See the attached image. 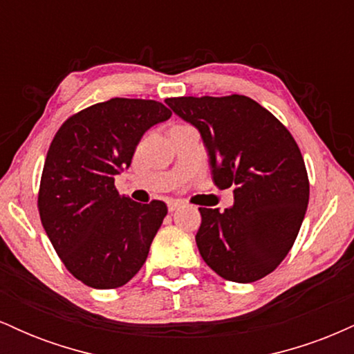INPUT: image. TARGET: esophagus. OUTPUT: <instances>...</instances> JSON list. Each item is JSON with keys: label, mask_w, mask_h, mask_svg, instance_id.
Returning <instances> with one entry per match:
<instances>
[{"label": "esophagus", "mask_w": 354, "mask_h": 354, "mask_svg": "<svg viewBox=\"0 0 354 354\" xmlns=\"http://www.w3.org/2000/svg\"><path fill=\"white\" fill-rule=\"evenodd\" d=\"M180 206H183V201H180V200H169L168 201V209L171 211V213L174 209L180 208Z\"/></svg>", "instance_id": "34e87169"}]
</instances>
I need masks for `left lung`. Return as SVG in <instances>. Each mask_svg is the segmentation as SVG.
I'll use <instances>...</instances> for the list:
<instances>
[{
  "label": "left lung",
  "instance_id": "1",
  "mask_svg": "<svg viewBox=\"0 0 354 354\" xmlns=\"http://www.w3.org/2000/svg\"><path fill=\"white\" fill-rule=\"evenodd\" d=\"M166 104L200 129L214 185L234 186L233 208H200L201 258L228 281L265 278L293 248L310 200L295 138L245 95L178 96Z\"/></svg>",
  "mask_w": 354,
  "mask_h": 354
}]
</instances>
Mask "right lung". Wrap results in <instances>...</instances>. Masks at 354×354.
<instances>
[{"label":"right lung","mask_w":354,"mask_h":354,"mask_svg":"<svg viewBox=\"0 0 354 354\" xmlns=\"http://www.w3.org/2000/svg\"><path fill=\"white\" fill-rule=\"evenodd\" d=\"M169 116L160 101L111 98L71 115L53 138L39 218L63 265L89 288L123 286L148 258L168 208L120 194L115 176L131 165L146 129Z\"/></svg>","instance_id":"obj_1"}]
</instances>
